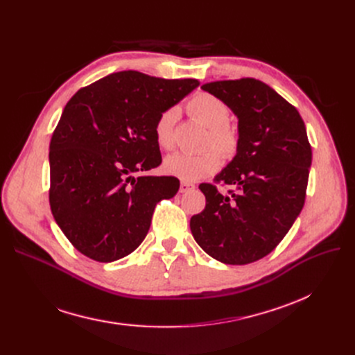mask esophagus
Segmentation results:
<instances>
[{
	"mask_svg": "<svg viewBox=\"0 0 355 355\" xmlns=\"http://www.w3.org/2000/svg\"><path fill=\"white\" fill-rule=\"evenodd\" d=\"M190 190H194V184L187 182V181H181V184H180V193H187Z\"/></svg>",
	"mask_w": 355,
	"mask_h": 355,
	"instance_id": "1",
	"label": "esophagus"
}]
</instances>
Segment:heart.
Instances as JSON below:
<instances>
[{"label":"heart","instance_id":"heart-1","mask_svg":"<svg viewBox=\"0 0 355 355\" xmlns=\"http://www.w3.org/2000/svg\"><path fill=\"white\" fill-rule=\"evenodd\" d=\"M189 114L210 129L207 145L214 146L225 155L232 157L239 146V135L227 125L230 110L227 105L209 93H197L187 103ZM178 116L177 107H168L158 116L154 134L157 145L161 149L174 146V125ZM221 158L217 151H206L201 154L175 153L164 159V171L168 175L177 177L182 181H197L217 171Z\"/></svg>","mask_w":355,"mask_h":355}]
</instances>
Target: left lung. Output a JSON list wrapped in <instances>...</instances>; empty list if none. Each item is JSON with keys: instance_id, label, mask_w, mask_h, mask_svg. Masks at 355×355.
<instances>
[{"instance_id": "left-lung-1", "label": "left lung", "mask_w": 355, "mask_h": 355, "mask_svg": "<svg viewBox=\"0 0 355 355\" xmlns=\"http://www.w3.org/2000/svg\"><path fill=\"white\" fill-rule=\"evenodd\" d=\"M201 89L237 116L239 146L214 177L234 190L225 196L200 184L206 209L191 217L190 229L213 259L248 265L281 243L304 207L312 162L306 128L300 112L260 80H218Z\"/></svg>"}]
</instances>
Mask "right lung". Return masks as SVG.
Here are the masks:
<instances>
[{
  "mask_svg": "<svg viewBox=\"0 0 355 355\" xmlns=\"http://www.w3.org/2000/svg\"><path fill=\"white\" fill-rule=\"evenodd\" d=\"M197 79L125 70L74 93L50 141V209L82 254L109 263L145 239L155 204L180 189L174 177H134L161 164L154 126Z\"/></svg>",
  "mask_w": 355,
  "mask_h": 355,
  "instance_id": "obj_1",
  "label": "right lung"
}]
</instances>
